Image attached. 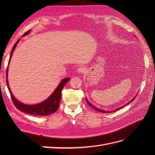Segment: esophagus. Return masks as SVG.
<instances>
[{
  "instance_id": "esophagus-1",
  "label": "esophagus",
  "mask_w": 155,
  "mask_h": 155,
  "mask_svg": "<svg viewBox=\"0 0 155 155\" xmlns=\"http://www.w3.org/2000/svg\"><path fill=\"white\" fill-rule=\"evenodd\" d=\"M85 71V68L84 67H78V69H77V72H78V73H79V74L83 73Z\"/></svg>"
}]
</instances>
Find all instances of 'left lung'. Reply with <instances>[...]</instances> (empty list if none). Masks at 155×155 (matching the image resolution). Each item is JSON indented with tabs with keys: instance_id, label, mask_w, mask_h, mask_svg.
<instances>
[{
	"instance_id": "8db88e82",
	"label": "left lung",
	"mask_w": 155,
	"mask_h": 155,
	"mask_svg": "<svg viewBox=\"0 0 155 155\" xmlns=\"http://www.w3.org/2000/svg\"><path fill=\"white\" fill-rule=\"evenodd\" d=\"M138 94V93L137 94V95ZM137 95H136L132 100H131L130 101H129L127 104H126L125 105H123V106H121V107H118V108H116V109H114V110H111V111H107V110H102V109H99V108H97V107H96V106H94V105H93L92 104H91L90 102L88 101V99L86 97V101H87V104H88V105L90 106V107H91L93 109H94V110H96V111H98V112H105V113H107V112H116V111H118V110H120V109H121V108H123V107H124L125 105H127V104H129L130 102H132L134 99H135V97H136V96H137Z\"/></svg>"
}]
</instances>
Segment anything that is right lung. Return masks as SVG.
I'll return each instance as SVG.
<instances>
[{"instance_id":"right-lung-1","label":"right lung","mask_w":155,"mask_h":155,"mask_svg":"<svg viewBox=\"0 0 155 155\" xmlns=\"http://www.w3.org/2000/svg\"><path fill=\"white\" fill-rule=\"evenodd\" d=\"M30 32H31V30L28 31L24 35H22V37H25L27 35H28ZM19 41L20 39L17 40L16 43L13 46L12 51H11L10 59H9L8 65L10 64L13 51L15 50L16 46L18 43V42H19ZM8 66L7 68V72H6L7 86H8L9 92L10 93V95H11L13 104L18 110L31 115L43 116H47V115L52 114L58 109V108L59 107L61 98V91L64 85H66V83L70 80L69 78L63 79L59 83L57 88L55 89L54 91L51 94V95L48 98H46L45 100L39 103V104H34V105H28V104H23V103L17 100L15 97V96L13 95L10 85H9L8 79Z\"/></svg>"}]
</instances>
